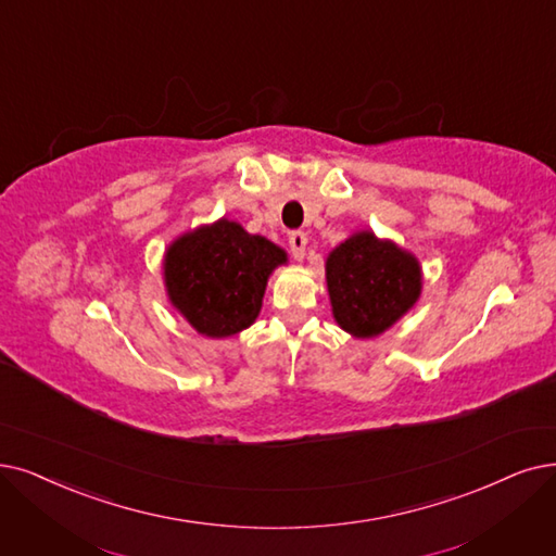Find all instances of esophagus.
I'll return each mask as SVG.
<instances>
[{"label": "esophagus", "mask_w": 556, "mask_h": 556, "mask_svg": "<svg viewBox=\"0 0 556 556\" xmlns=\"http://www.w3.org/2000/svg\"><path fill=\"white\" fill-rule=\"evenodd\" d=\"M305 247H307V237H305V232H301V230H296V232H292L290 235V251H292V255H294V260H303L305 257Z\"/></svg>", "instance_id": "obj_1"}]
</instances>
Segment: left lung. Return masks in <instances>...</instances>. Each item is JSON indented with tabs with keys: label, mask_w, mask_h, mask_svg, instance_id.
<instances>
[{
	"label": "left lung",
	"mask_w": 556,
	"mask_h": 556,
	"mask_svg": "<svg viewBox=\"0 0 556 556\" xmlns=\"http://www.w3.org/2000/svg\"><path fill=\"white\" fill-rule=\"evenodd\" d=\"M332 317L353 338H376L402 319L421 292L415 255L369 230L355 232L326 260Z\"/></svg>",
	"instance_id": "1"
}]
</instances>
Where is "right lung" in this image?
<instances>
[{"label": "right lung", "instance_id": "add662e5", "mask_svg": "<svg viewBox=\"0 0 556 556\" xmlns=\"http://www.w3.org/2000/svg\"><path fill=\"white\" fill-rule=\"evenodd\" d=\"M285 262L276 243L220 218L170 243L164 282L173 307L201 336L230 338L257 319L266 280Z\"/></svg>", "mask_w": 556, "mask_h": 556}]
</instances>
